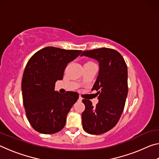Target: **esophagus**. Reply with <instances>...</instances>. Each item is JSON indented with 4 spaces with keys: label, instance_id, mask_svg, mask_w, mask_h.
I'll use <instances>...</instances> for the list:
<instances>
[{
    "label": "esophagus",
    "instance_id": "obj_1",
    "mask_svg": "<svg viewBox=\"0 0 159 159\" xmlns=\"http://www.w3.org/2000/svg\"><path fill=\"white\" fill-rule=\"evenodd\" d=\"M79 101H82V98H80V97H79Z\"/></svg>",
    "mask_w": 159,
    "mask_h": 159
}]
</instances>
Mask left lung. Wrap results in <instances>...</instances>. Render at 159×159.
<instances>
[{"mask_svg":"<svg viewBox=\"0 0 159 159\" xmlns=\"http://www.w3.org/2000/svg\"><path fill=\"white\" fill-rule=\"evenodd\" d=\"M81 56L95 59L99 65V74L92 88L98 91L95 107L89 99H83L85 109L82 124L85 132L100 134L117 124L124 109L128 95V67L122 55L107 48L83 51Z\"/></svg>","mask_w":159,"mask_h":159,"instance_id":"1","label":"left lung"}]
</instances>
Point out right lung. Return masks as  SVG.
Here are the masks:
<instances>
[{"mask_svg":"<svg viewBox=\"0 0 159 159\" xmlns=\"http://www.w3.org/2000/svg\"><path fill=\"white\" fill-rule=\"evenodd\" d=\"M81 50L46 47L36 52L26 64L21 80L23 104L27 119L35 130L54 134L62 130L66 116L79 99L76 92L61 94L55 83L63 79L67 64Z\"/></svg>","mask_w":159,"mask_h":159,"instance_id":"obj_1","label":"right lung"}]
</instances>
